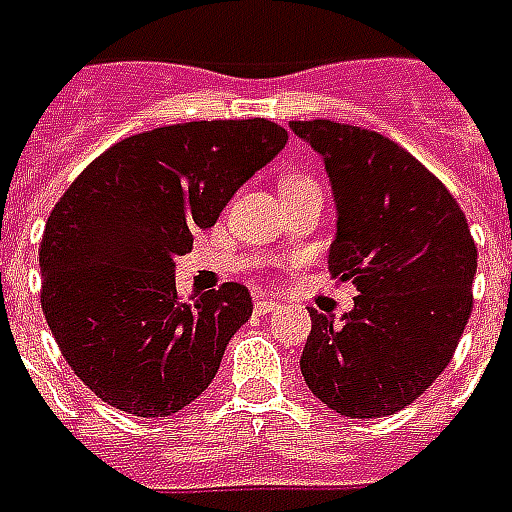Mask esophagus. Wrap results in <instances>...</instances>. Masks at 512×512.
Instances as JSON below:
<instances>
[{"label":"esophagus","instance_id":"34e87169","mask_svg":"<svg viewBox=\"0 0 512 512\" xmlns=\"http://www.w3.org/2000/svg\"><path fill=\"white\" fill-rule=\"evenodd\" d=\"M276 306H279V301H274V298H257L255 312L257 314H268V312H274Z\"/></svg>","mask_w":512,"mask_h":512}]
</instances>
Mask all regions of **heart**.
Instances as JSON below:
<instances>
[{
	"label": "heart",
	"mask_w": 512,
	"mask_h": 512,
	"mask_svg": "<svg viewBox=\"0 0 512 512\" xmlns=\"http://www.w3.org/2000/svg\"><path fill=\"white\" fill-rule=\"evenodd\" d=\"M295 181H306V176H287L282 184H295Z\"/></svg>",
	"instance_id": "obj_1"
}]
</instances>
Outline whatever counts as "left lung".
<instances>
[{
    "mask_svg": "<svg viewBox=\"0 0 512 512\" xmlns=\"http://www.w3.org/2000/svg\"><path fill=\"white\" fill-rule=\"evenodd\" d=\"M325 162L336 200L333 279L358 290L352 312H309L301 374L344 418L404 410L445 372L472 312L478 246L445 184L380 132L293 121Z\"/></svg>",
    "mask_w": 512,
    "mask_h": 512,
    "instance_id": "left-lung-1",
    "label": "left lung"
}]
</instances>
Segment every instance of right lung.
<instances>
[{"mask_svg":"<svg viewBox=\"0 0 512 512\" xmlns=\"http://www.w3.org/2000/svg\"><path fill=\"white\" fill-rule=\"evenodd\" d=\"M285 143L266 119L170 124L113 143L67 187L45 222L40 304L94 396L168 418L211 385L252 298L225 282L184 301L173 257Z\"/></svg>","mask_w":512,"mask_h":512,"instance_id":"right-lung-1","label":"right lung"}]
</instances>
